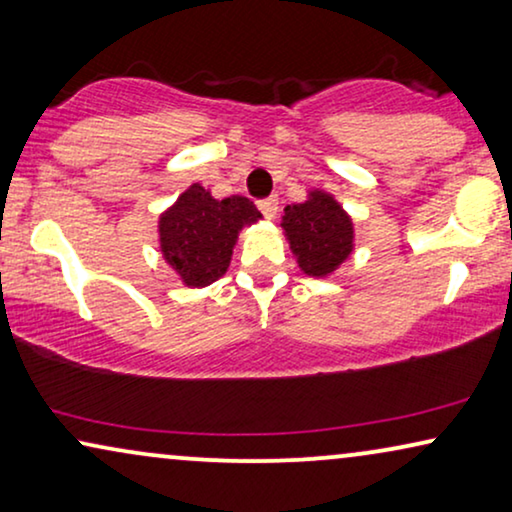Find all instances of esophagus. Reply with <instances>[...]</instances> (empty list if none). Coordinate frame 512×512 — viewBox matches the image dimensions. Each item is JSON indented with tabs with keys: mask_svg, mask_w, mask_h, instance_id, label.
Returning <instances> with one entry per match:
<instances>
[{
	"mask_svg": "<svg viewBox=\"0 0 512 512\" xmlns=\"http://www.w3.org/2000/svg\"><path fill=\"white\" fill-rule=\"evenodd\" d=\"M259 211H262V215L266 220H271V218H276V213H278V197H269V199H262L259 201Z\"/></svg>",
	"mask_w": 512,
	"mask_h": 512,
	"instance_id": "esophagus-1",
	"label": "esophagus"
}]
</instances>
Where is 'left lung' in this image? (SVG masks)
I'll return each instance as SVG.
<instances>
[{
	"label": "left lung",
	"instance_id": "1",
	"mask_svg": "<svg viewBox=\"0 0 512 512\" xmlns=\"http://www.w3.org/2000/svg\"><path fill=\"white\" fill-rule=\"evenodd\" d=\"M280 227L306 276H331L355 250L352 218L325 190H311L306 201L285 206Z\"/></svg>",
	"mask_w": 512,
	"mask_h": 512
}]
</instances>
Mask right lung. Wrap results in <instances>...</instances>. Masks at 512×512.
Masks as SVG:
<instances>
[{
    "label": "right lung",
    "instance_id": "obj_1",
    "mask_svg": "<svg viewBox=\"0 0 512 512\" xmlns=\"http://www.w3.org/2000/svg\"><path fill=\"white\" fill-rule=\"evenodd\" d=\"M262 218L241 194L215 199L201 183H192L157 220L164 262L187 287H206L222 278L243 227Z\"/></svg>",
    "mask_w": 512,
    "mask_h": 512
}]
</instances>
